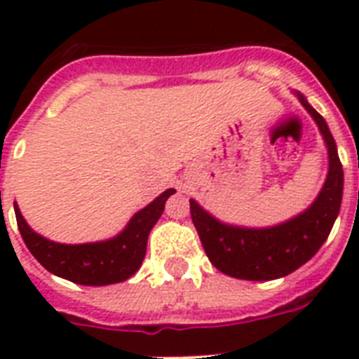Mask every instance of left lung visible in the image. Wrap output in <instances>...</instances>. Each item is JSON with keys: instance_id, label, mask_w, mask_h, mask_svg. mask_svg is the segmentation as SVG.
<instances>
[{"instance_id": "8db88e82", "label": "left lung", "mask_w": 359, "mask_h": 359, "mask_svg": "<svg viewBox=\"0 0 359 359\" xmlns=\"http://www.w3.org/2000/svg\"><path fill=\"white\" fill-rule=\"evenodd\" d=\"M300 104L317 123L328 149V175L317 199L294 218L272 227H242L219 222L190 199L191 222L205 253L225 276L248 281H270L306 264L326 242L339 214L343 199V165L337 145L323 115L294 91Z\"/></svg>"}]
</instances>
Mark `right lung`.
<instances>
[{"mask_svg": "<svg viewBox=\"0 0 359 359\" xmlns=\"http://www.w3.org/2000/svg\"><path fill=\"white\" fill-rule=\"evenodd\" d=\"M173 194V188H169L145 208L137 210L114 238L87 244H61L44 238L27 225L16 203L14 214L27 250L48 272L69 279L72 283L102 287L126 281L140 270L145 259L149 233L156 225L163 212V205Z\"/></svg>", "mask_w": 359, "mask_h": 359, "instance_id": "obj_1", "label": "right lung"}]
</instances>
